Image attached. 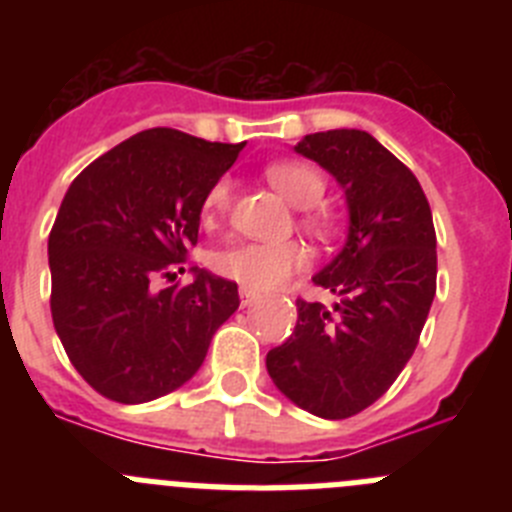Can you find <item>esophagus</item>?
Wrapping results in <instances>:
<instances>
[{
    "mask_svg": "<svg viewBox=\"0 0 512 512\" xmlns=\"http://www.w3.org/2000/svg\"><path fill=\"white\" fill-rule=\"evenodd\" d=\"M259 300H261V295H256V292H251V289H246V287L241 289V305L243 307L256 305V302H259Z\"/></svg>",
    "mask_w": 512,
    "mask_h": 512,
    "instance_id": "obj_1",
    "label": "esophagus"
}]
</instances>
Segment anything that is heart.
I'll list each match as a JSON object with an SVG mask.
<instances>
[{
  "instance_id": "b5f03b06",
  "label": "heart",
  "mask_w": 512,
  "mask_h": 512,
  "mask_svg": "<svg viewBox=\"0 0 512 512\" xmlns=\"http://www.w3.org/2000/svg\"><path fill=\"white\" fill-rule=\"evenodd\" d=\"M266 179L289 205L297 210H310L318 205L325 194V179L318 169L297 161H279L266 166ZM233 197V182L228 176L217 179L202 202V220L212 223L230 207ZM310 225L323 230L318 217H312ZM307 253L300 243H233L212 256V266L217 274L233 279L251 292H269L287 282L292 274L305 269Z\"/></svg>"
}]
</instances>
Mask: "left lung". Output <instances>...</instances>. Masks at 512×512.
Listing matches in <instances>:
<instances>
[{
  "label": "left lung",
  "mask_w": 512,
  "mask_h": 512,
  "mask_svg": "<svg viewBox=\"0 0 512 512\" xmlns=\"http://www.w3.org/2000/svg\"><path fill=\"white\" fill-rule=\"evenodd\" d=\"M295 151L341 184L348 235L312 277L338 302L297 300L295 333L266 354V372L297 408L341 420L377 402L413 356L436 297V230L413 171L364 130L305 135Z\"/></svg>",
  "instance_id": "left-lung-1"
}]
</instances>
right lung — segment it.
Here are the masks:
<instances>
[{
  "instance_id": "add662e5",
  "label": "right lung",
  "mask_w": 512,
  "mask_h": 512,
  "mask_svg": "<svg viewBox=\"0 0 512 512\" xmlns=\"http://www.w3.org/2000/svg\"><path fill=\"white\" fill-rule=\"evenodd\" d=\"M246 143L151 128L71 182L48 238L53 325L99 395L140 405L197 374L238 284L192 266V284L158 287L197 243L202 202Z\"/></svg>"
}]
</instances>
